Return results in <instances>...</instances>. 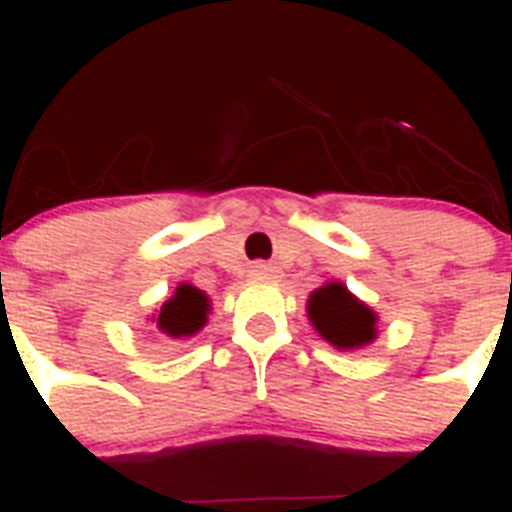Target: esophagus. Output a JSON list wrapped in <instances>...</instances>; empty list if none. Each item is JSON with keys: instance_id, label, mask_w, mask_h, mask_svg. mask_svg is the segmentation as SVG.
Wrapping results in <instances>:
<instances>
[{"instance_id": "1", "label": "esophagus", "mask_w": 512, "mask_h": 512, "mask_svg": "<svg viewBox=\"0 0 512 512\" xmlns=\"http://www.w3.org/2000/svg\"><path fill=\"white\" fill-rule=\"evenodd\" d=\"M249 273H252L255 278H273V276H276V268H273V265H268V263H255Z\"/></svg>"}]
</instances>
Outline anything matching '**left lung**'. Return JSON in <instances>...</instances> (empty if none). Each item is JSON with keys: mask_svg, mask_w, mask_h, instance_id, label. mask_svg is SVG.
I'll list each match as a JSON object with an SVG mask.
<instances>
[{"mask_svg": "<svg viewBox=\"0 0 512 512\" xmlns=\"http://www.w3.org/2000/svg\"><path fill=\"white\" fill-rule=\"evenodd\" d=\"M307 317L320 338L338 351L362 349L377 338V312L341 281L322 283L309 294Z\"/></svg>", "mask_w": 512, "mask_h": 512, "instance_id": "obj_1", "label": "left lung"}]
</instances>
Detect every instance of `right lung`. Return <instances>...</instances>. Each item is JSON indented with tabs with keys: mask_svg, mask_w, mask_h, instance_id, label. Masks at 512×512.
I'll return each instance as SVG.
<instances>
[{
	"mask_svg": "<svg viewBox=\"0 0 512 512\" xmlns=\"http://www.w3.org/2000/svg\"><path fill=\"white\" fill-rule=\"evenodd\" d=\"M210 315V296L192 283H179L174 294L150 315V322L169 338H192L205 328Z\"/></svg>",
	"mask_w": 512,
	"mask_h": 512,
	"instance_id": "right-lung-1",
	"label": "right lung"
}]
</instances>
